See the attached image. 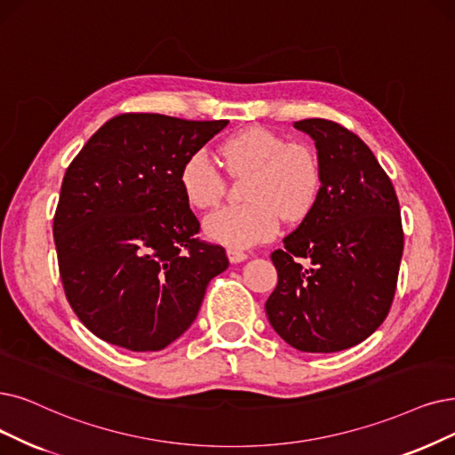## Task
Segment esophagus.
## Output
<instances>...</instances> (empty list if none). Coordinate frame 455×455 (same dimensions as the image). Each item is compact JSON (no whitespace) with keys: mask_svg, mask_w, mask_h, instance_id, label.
Here are the masks:
<instances>
[{"mask_svg":"<svg viewBox=\"0 0 455 455\" xmlns=\"http://www.w3.org/2000/svg\"><path fill=\"white\" fill-rule=\"evenodd\" d=\"M228 259H229V263H243V261L248 259V256H246L244 251L229 248V250H228Z\"/></svg>","mask_w":455,"mask_h":455,"instance_id":"esophagus-1","label":"esophagus"}]
</instances>
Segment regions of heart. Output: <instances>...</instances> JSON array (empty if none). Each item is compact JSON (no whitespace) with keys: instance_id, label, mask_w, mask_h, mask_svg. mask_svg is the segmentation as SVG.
Returning <instances> with one entry per match:
<instances>
[{"instance_id":"obj_1","label":"heart","mask_w":455,"mask_h":455,"mask_svg":"<svg viewBox=\"0 0 455 455\" xmlns=\"http://www.w3.org/2000/svg\"><path fill=\"white\" fill-rule=\"evenodd\" d=\"M220 158L231 175H246L241 207H224L204 222L205 237L233 250L251 248L278 233L280 216L299 222L312 211L321 188L317 156L304 145L289 143L265 126H250L229 136ZM179 185L187 202L196 209H209L220 202L226 180L207 151L190 153L179 170Z\"/></svg>"}]
</instances>
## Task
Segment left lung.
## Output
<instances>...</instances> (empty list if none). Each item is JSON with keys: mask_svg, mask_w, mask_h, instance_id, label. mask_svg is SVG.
I'll return each instance as SVG.
<instances>
[{"mask_svg": "<svg viewBox=\"0 0 455 455\" xmlns=\"http://www.w3.org/2000/svg\"><path fill=\"white\" fill-rule=\"evenodd\" d=\"M293 126L315 141L321 188L283 250L272 251L278 285L265 310L291 347L336 353L364 341L388 315L403 253L402 216L388 175L356 134L326 119Z\"/></svg>", "mask_w": 455, "mask_h": 455, "instance_id": "8db88e82", "label": "left lung"}]
</instances>
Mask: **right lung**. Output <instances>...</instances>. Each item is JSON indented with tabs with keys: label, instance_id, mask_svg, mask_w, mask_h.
Wrapping results in <instances>:
<instances>
[{
	"label": "right lung",
	"instance_id": "add662e5",
	"mask_svg": "<svg viewBox=\"0 0 455 455\" xmlns=\"http://www.w3.org/2000/svg\"><path fill=\"white\" fill-rule=\"evenodd\" d=\"M228 123L123 114L70 162L53 241L67 300L97 338L136 353L168 347L228 268L222 246L196 239L179 185L185 158Z\"/></svg>",
	"mask_w": 455,
	"mask_h": 455
}]
</instances>
